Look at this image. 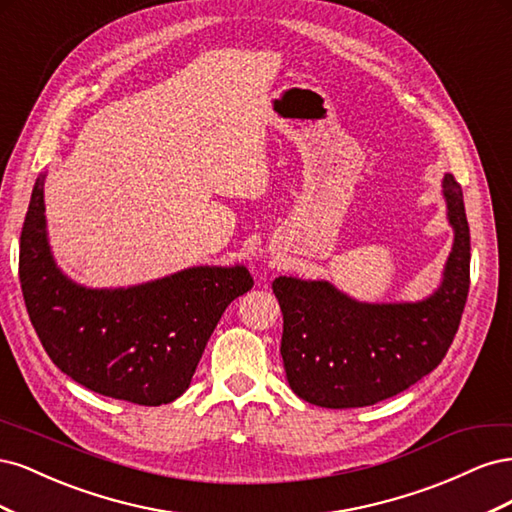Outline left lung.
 Masks as SVG:
<instances>
[{"mask_svg":"<svg viewBox=\"0 0 512 512\" xmlns=\"http://www.w3.org/2000/svg\"><path fill=\"white\" fill-rule=\"evenodd\" d=\"M442 196L455 239L440 286L421 301L365 303L327 280L275 277L280 352L294 395L333 410L374 406L442 363L470 288V228L453 175H444Z\"/></svg>","mask_w":512,"mask_h":512,"instance_id":"1","label":"left lung"}]
</instances>
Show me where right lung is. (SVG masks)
I'll return each instance as SVG.
<instances>
[{
  "label": "right lung",
  "instance_id": "add662e5",
  "mask_svg": "<svg viewBox=\"0 0 512 512\" xmlns=\"http://www.w3.org/2000/svg\"><path fill=\"white\" fill-rule=\"evenodd\" d=\"M19 280L51 361L85 389L138 406L185 393L226 307L254 286L243 265L190 267L128 288L76 284L51 252L44 175L23 222Z\"/></svg>",
  "mask_w": 512,
  "mask_h": 512
}]
</instances>
